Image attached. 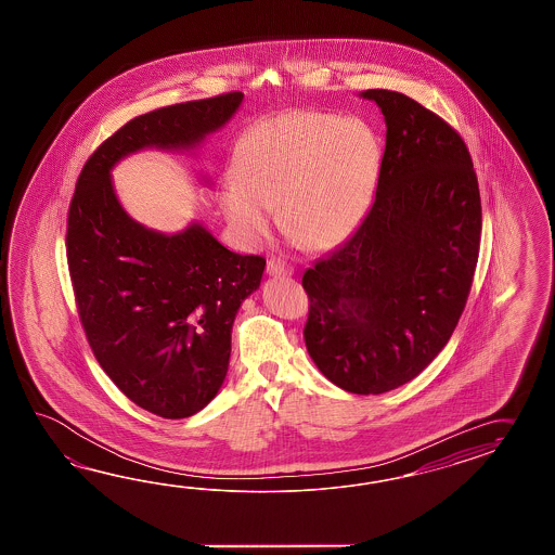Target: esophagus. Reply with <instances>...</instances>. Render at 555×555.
<instances>
[{
	"mask_svg": "<svg viewBox=\"0 0 555 555\" xmlns=\"http://www.w3.org/2000/svg\"><path fill=\"white\" fill-rule=\"evenodd\" d=\"M267 272L271 276H291L293 274V267L283 258L271 257L269 262H267Z\"/></svg>",
	"mask_w": 555,
	"mask_h": 555,
	"instance_id": "1",
	"label": "esophagus"
}]
</instances>
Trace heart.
Listing matches in <instances>:
<instances>
[{
	"instance_id": "1",
	"label": "heart",
	"mask_w": 555,
	"mask_h": 555,
	"mask_svg": "<svg viewBox=\"0 0 555 555\" xmlns=\"http://www.w3.org/2000/svg\"><path fill=\"white\" fill-rule=\"evenodd\" d=\"M383 150L361 118L295 109L253 124L232 154L222 210L246 236L269 230L267 208L295 243L323 250L363 217L377 184Z\"/></svg>"
}]
</instances>
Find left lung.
I'll list each match as a JSON object with an SVG mask.
<instances>
[{"label":"left lung","instance_id":"obj_1","mask_svg":"<svg viewBox=\"0 0 555 555\" xmlns=\"http://www.w3.org/2000/svg\"><path fill=\"white\" fill-rule=\"evenodd\" d=\"M387 124L375 203L351 238L302 274L305 345L331 383L391 391L447 345L474 284L481 196L460 132L392 90H366Z\"/></svg>","mask_w":555,"mask_h":555}]
</instances>
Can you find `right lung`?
Returning <instances> with one entry per match:
<instances>
[{
	"label": "right lung",
	"mask_w": 555,
	"mask_h": 555,
	"mask_svg": "<svg viewBox=\"0 0 555 555\" xmlns=\"http://www.w3.org/2000/svg\"><path fill=\"white\" fill-rule=\"evenodd\" d=\"M241 102L243 92H229L135 116L83 164L69 203L66 255L86 338L116 387L164 420L190 417L217 397L234 317L267 260L232 253L201 224L172 236L138 224L109 170L135 150L198 144Z\"/></svg>",
	"instance_id": "obj_1"
}]
</instances>
